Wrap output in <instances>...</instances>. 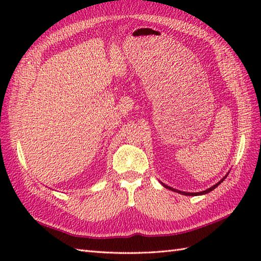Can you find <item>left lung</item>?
Listing matches in <instances>:
<instances>
[{"instance_id": "1", "label": "left lung", "mask_w": 261, "mask_h": 261, "mask_svg": "<svg viewBox=\"0 0 261 261\" xmlns=\"http://www.w3.org/2000/svg\"><path fill=\"white\" fill-rule=\"evenodd\" d=\"M226 177V176H225ZM223 179H225V178H223ZM223 179L221 180V181H219L218 184H215L214 186H212V187H210L208 190H206V191H203V192H199V193H186V192H180V191H177V190H175V188H171V187H169V186H167V185H165V184H163L166 188H169V190H171V191H174V192H177V193H179V194H182V195H188V196H194V195H202V194H206V193H208V192H211V191H213L215 187H218V185L219 184H221V182L223 181Z\"/></svg>"}]
</instances>
